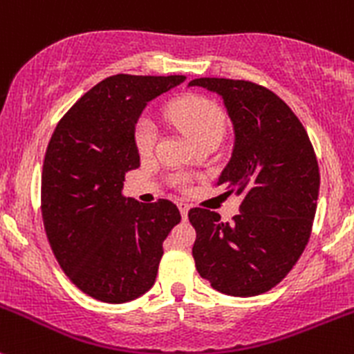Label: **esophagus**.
Instances as JSON below:
<instances>
[{"instance_id":"1","label":"esophagus","mask_w":354,"mask_h":354,"mask_svg":"<svg viewBox=\"0 0 354 354\" xmlns=\"http://www.w3.org/2000/svg\"><path fill=\"white\" fill-rule=\"evenodd\" d=\"M178 209H180V212H181V216H183V219H187L188 209H190V205L185 204V202H178Z\"/></svg>"}]
</instances>
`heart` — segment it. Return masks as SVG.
<instances>
[{
    "label": "heart",
    "instance_id": "b5f03b06",
    "mask_svg": "<svg viewBox=\"0 0 354 354\" xmlns=\"http://www.w3.org/2000/svg\"><path fill=\"white\" fill-rule=\"evenodd\" d=\"M167 119L190 140L194 145L201 142H219L225 131V115L212 100L190 95L173 102L167 109ZM157 142V128L147 115L135 126V145L142 156H149Z\"/></svg>",
    "mask_w": 354,
    "mask_h": 354
}]
</instances>
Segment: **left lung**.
Masks as SVG:
<instances>
[{
    "instance_id": "obj_1",
    "label": "left lung",
    "mask_w": 354,
    "mask_h": 354,
    "mask_svg": "<svg viewBox=\"0 0 354 354\" xmlns=\"http://www.w3.org/2000/svg\"><path fill=\"white\" fill-rule=\"evenodd\" d=\"M188 86L218 93L225 104L235 142L218 185L242 197L232 223L190 209L195 266L226 296H259L286 279L310 240L320 190L313 145L289 105L264 86L223 77Z\"/></svg>"
}]
</instances>
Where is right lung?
<instances>
[{
	"label": "right lung",
	"mask_w": 354,
	"mask_h": 354,
	"mask_svg": "<svg viewBox=\"0 0 354 354\" xmlns=\"http://www.w3.org/2000/svg\"><path fill=\"white\" fill-rule=\"evenodd\" d=\"M183 81L111 75L68 109L48 143L41 176L48 242L72 283L104 303L150 290L162 242L181 221L171 201L143 204L121 190L124 174L140 166L135 126L143 109Z\"/></svg>",
	"instance_id": "1"
}]
</instances>
